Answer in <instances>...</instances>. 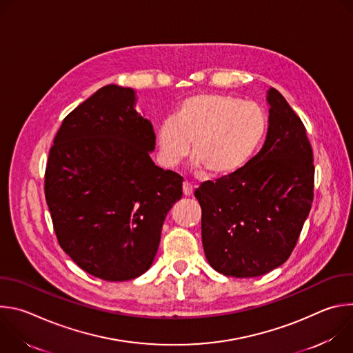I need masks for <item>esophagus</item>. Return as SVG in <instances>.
I'll return each mask as SVG.
<instances>
[{
    "label": "esophagus",
    "mask_w": 353,
    "mask_h": 353,
    "mask_svg": "<svg viewBox=\"0 0 353 353\" xmlns=\"http://www.w3.org/2000/svg\"><path fill=\"white\" fill-rule=\"evenodd\" d=\"M192 192H194V187L188 181H184L183 183V194L185 196H190V195H192Z\"/></svg>",
    "instance_id": "34e87169"
}]
</instances>
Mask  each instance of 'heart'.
I'll use <instances>...</instances> for the list:
<instances>
[{
    "label": "heart",
    "mask_w": 353,
    "mask_h": 353,
    "mask_svg": "<svg viewBox=\"0 0 353 353\" xmlns=\"http://www.w3.org/2000/svg\"><path fill=\"white\" fill-rule=\"evenodd\" d=\"M268 120L256 102L223 93H199L184 99L173 120L157 128L159 159L174 168L190 152L194 169L211 179H226L241 172L257 154Z\"/></svg>",
    "instance_id": "1"
}]
</instances>
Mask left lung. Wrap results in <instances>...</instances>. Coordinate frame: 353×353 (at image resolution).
<instances>
[{
    "mask_svg": "<svg viewBox=\"0 0 353 353\" xmlns=\"http://www.w3.org/2000/svg\"><path fill=\"white\" fill-rule=\"evenodd\" d=\"M268 131L260 152L234 176L207 181L194 195L210 265L253 278L282 265L313 203V150L301 120L275 89L267 92Z\"/></svg>",
    "mask_w": 353,
    "mask_h": 353,
    "instance_id": "8db88e82",
    "label": "left lung"
}]
</instances>
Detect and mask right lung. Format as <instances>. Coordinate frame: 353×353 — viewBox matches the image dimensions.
<instances>
[{"label":"right lung","mask_w":353,"mask_h":353,"mask_svg":"<svg viewBox=\"0 0 353 353\" xmlns=\"http://www.w3.org/2000/svg\"><path fill=\"white\" fill-rule=\"evenodd\" d=\"M132 88L106 85L63 121L44 192L59 243L88 274L112 282L152 265L183 179L158 168L152 123Z\"/></svg>","instance_id":"1"}]
</instances>
